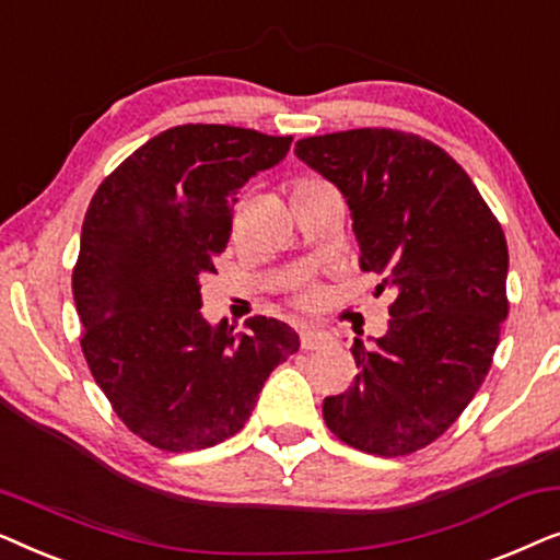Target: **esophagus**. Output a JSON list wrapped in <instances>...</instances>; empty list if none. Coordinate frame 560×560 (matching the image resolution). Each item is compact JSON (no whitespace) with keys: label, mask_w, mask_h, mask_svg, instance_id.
I'll return each mask as SVG.
<instances>
[{"label":"esophagus","mask_w":560,"mask_h":560,"mask_svg":"<svg viewBox=\"0 0 560 560\" xmlns=\"http://www.w3.org/2000/svg\"><path fill=\"white\" fill-rule=\"evenodd\" d=\"M331 343V336L326 331H318V328H303L301 331V347L305 351H316V349H326Z\"/></svg>","instance_id":"obj_1"}]
</instances>
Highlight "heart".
Instances as JSON below:
<instances>
[{
    "label": "heart",
    "instance_id": "obj_1",
    "mask_svg": "<svg viewBox=\"0 0 560 560\" xmlns=\"http://www.w3.org/2000/svg\"><path fill=\"white\" fill-rule=\"evenodd\" d=\"M305 183H318V180H305ZM305 183H301V186H305ZM303 303H313V293H305L303 298H301Z\"/></svg>",
    "mask_w": 560,
    "mask_h": 560
}]
</instances>
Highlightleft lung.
Wrapping results in <instances>:
<instances>
[{"instance_id":"8db88e82","label":"left lung","mask_w":560,"mask_h":560,"mask_svg":"<svg viewBox=\"0 0 560 560\" xmlns=\"http://www.w3.org/2000/svg\"><path fill=\"white\" fill-rule=\"evenodd\" d=\"M298 160L341 190L364 272L393 293L387 334L354 339L359 374L326 397L336 439L408 456L448 431L485 382L508 318V242L464 167L397 129L305 137Z\"/></svg>"}]
</instances>
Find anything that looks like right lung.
<instances>
[{
	"label": "right lung",
	"instance_id": "obj_1",
	"mask_svg": "<svg viewBox=\"0 0 560 560\" xmlns=\"http://www.w3.org/2000/svg\"><path fill=\"white\" fill-rule=\"evenodd\" d=\"M293 137L183 125L135 150L91 198L73 270L81 349L125 425L155 448L232 439L275 366L301 347L278 318L234 334L201 313V278L226 249L232 206Z\"/></svg>",
	"mask_w": 560,
	"mask_h": 560
}]
</instances>
